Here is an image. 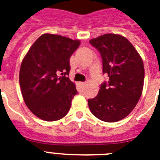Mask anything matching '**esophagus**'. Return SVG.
<instances>
[{
  "instance_id": "34e87169",
  "label": "esophagus",
  "mask_w": 160,
  "mask_h": 160,
  "mask_svg": "<svg viewBox=\"0 0 160 160\" xmlns=\"http://www.w3.org/2000/svg\"><path fill=\"white\" fill-rule=\"evenodd\" d=\"M85 84H86V82H79V85H80L81 87H84Z\"/></svg>"
}]
</instances>
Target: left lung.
Listing matches in <instances>:
<instances>
[{
  "label": "left lung",
  "mask_w": 160,
  "mask_h": 160,
  "mask_svg": "<svg viewBox=\"0 0 160 160\" xmlns=\"http://www.w3.org/2000/svg\"><path fill=\"white\" fill-rule=\"evenodd\" d=\"M90 43L99 51L102 72L108 82H103L98 94L88 99L93 114L98 119L114 122L133 111L142 92L144 66L140 55L123 36L113 33L93 38Z\"/></svg>",
  "instance_id": "obj_1"
}]
</instances>
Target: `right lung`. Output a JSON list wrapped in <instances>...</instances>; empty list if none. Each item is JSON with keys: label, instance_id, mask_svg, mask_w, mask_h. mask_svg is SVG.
Listing matches in <instances>:
<instances>
[{"label": "right lung", "instance_id": "add662e5", "mask_svg": "<svg viewBox=\"0 0 160 160\" xmlns=\"http://www.w3.org/2000/svg\"><path fill=\"white\" fill-rule=\"evenodd\" d=\"M79 46V40L44 33L22 60L19 73L22 97L31 112L41 119L57 121L70 110L78 92L66 75L70 57ZM58 73L64 76L58 77Z\"/></svg>", "mask_w": 160, "mask_h": 160}]
</instances>
